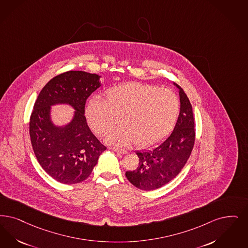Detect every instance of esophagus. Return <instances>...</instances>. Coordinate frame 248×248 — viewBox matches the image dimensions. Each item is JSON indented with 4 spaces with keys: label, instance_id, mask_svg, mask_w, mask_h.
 Listing matches in <instances>:
<instances>
[{
    "label": "esophagus",
    "instance_id": "34e87169",
    "mask_svg": "<svg viewBox=\"0 0 248 248\" xmlns=\"http://www.w3.org/2000/svg\"><path fill=\"white\" fill-rule=\"evenodd\" d=\"M110 149L117 152V153H120V154H127V151L124 150V149H116V148H110Z\"/></svg>",
    "mask_w": 248,
    "mask_h": 248
}]
</instances>
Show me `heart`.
Returning <instances> with one entry per match:
<instances>
[{
	"mask_svg": "<svg viewBox=\"0 0 248 248\" xmlns=\"http://www.w3.org/2000/svg\"><path fill=\"white\" fill-rule=\"evenodd\" d=\"M105 97L89 99L85 114L98 135L107 133L115 124V116L120 115L123 125L106 137L110 145L127 146L135 142L141 149L153 147L168 137L178 118L180 100L172 89L129 82L109 88Z\"/></svg>",
	"mask_w": 248,
	"mask_h": 248,
	"instance_id": "heart-1",
	"label": "heart"
}]
</instances>
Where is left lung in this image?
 I'll return each mask as SVG.
<instances>
[{"mask_svg": "<svg viewBox=\"0 0 248 248\" xmlns=\"http://www.w3.org/2000/svg\"><path fill=\"white\" fill-rule=\"evenodd\" d=\"M180 95V113L172 133L157 147L136 152L138 168L125 172L136 187L151 191L159 188L173 178L186 165L195 144V120L189 99L177 84Z\"/></svg>", "mask_w": 248, "mask_h": 248, "instance_id": "1", "label": "left lung"}]
</instances>
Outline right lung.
I'll use <instances>...</instances> for the list:
<instances>
[{
  "instance_id": "right-lung-1",
  "label": "right lung",
  "mask_w": 248,
  "mask_h": 248,
  "mask_svg": "<svg viewBox=\"0 0 248 248\" xmlns=\"http://www.w3.org/2000/svg\"><path fill=\"white\" fill-rule=\"evenodd\" d=\"M99 78L84 71L62 73L44 86L35 101L30 121L32 148L42 169L62 184L88 178L107 149L92 134L84 115L87 99L101 86ZM56 104H68L76 110L63 127L50 119V107Z\"/></svg>"
}]
</instances>
